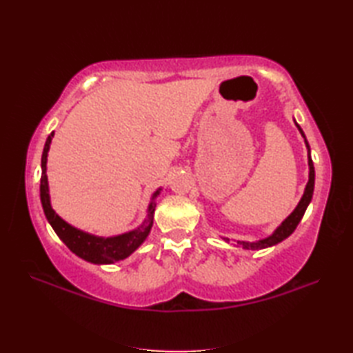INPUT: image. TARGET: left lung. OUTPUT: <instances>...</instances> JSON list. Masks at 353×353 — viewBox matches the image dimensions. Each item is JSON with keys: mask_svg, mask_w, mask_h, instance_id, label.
Returning a JSON list of instances; mask_svg holds the SVG:
<instances>
[{"mask_svg": "<svg viewBox=\"0 0 353 353\" xmlns=\"http://www.w3.org/2000/svg\"><path fill=\"white\" fill-rule=\"evenodd\" d=\"M296 125H297L299 132L302 133V137L305 138V144H306V148H308L310 181H308V183H306V188H305L303 196H302L301 201H299V205L296 206L294 211H292V212L287 216V219H285V220L282 221L281 226L277 228V229L273 232V235H270V236H267V238H264V239H259V241H256V243L236 241L239 245L243 247V249H247V250H259V249H265V247H272V245H274V244H277V243L283 241L285 238H288V236L292 234V232L296 230L297 224L301 223L302 216H303V214H305V211H306V208H308L310 201H311V199H312V192H314V181H316V172H314V163H312V159H311V150H310L308 141H306L305 133H303V130L301 129V125H299L297 123H296ZM224 239H226V241H229L228 238H224Z\"/></svg>", "mask_w": 353, "mask_h": 353, "instance_id": "obj_1", "label": "left lung"}]
</instances>
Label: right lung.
<instances>
[{
    "label": "right lung",
    "instance_id": "add662e5",
    "mask_svg": "<svg viewBox=\"0 0 353 353\" xmlns=\"http://www.w3.org/2000/svg\"><path fill=\"white\" fill-rule=\"evenodd\" d=\"M52 137H54V133L51 132V134H48L47 142H45L42 161H41V167H42L41 203L43 208L45 216H47L51 228L54 229L57 236L62 239L65 245L68 247L72 253H76L81 259L92 262V264H112V262H118L121 259H125L127 256H130V254L145 241V238L150 234V229L153 226V214L156 208L154 199L159 196L161 188L153 194L152 203L148 205L147 219L138 229L127 232V234L118 235V236L101 238V236L86 234L83 230L72 228L71 224L63 221L61 216L52 211L51 203H50L48 181H47V156H48V150H50Z\"/></svg>",
    "mask_w": 353,
    "mask_h": 353
}]
</instances>
